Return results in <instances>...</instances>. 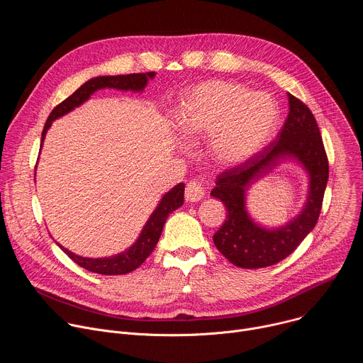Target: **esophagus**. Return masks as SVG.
Masks as SVG:
<instances>
[{"label":"esophagus","instance_id":"obj_1","mask_svg":"<svg viewBox=\"0 0 363 363\" xmlns=\"http://www.w3.org/2000/svg\"><path fill=\"white\" fill-rule=\"evenodd\" d=\"M203 198V188L199 182L191 181L185 188V199L188 202H196Z\"/></svg>","mask_w":363,"mask_h":363}]
</instances>
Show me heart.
Masks as SVG:
<instances>
[{
	"instance_id": "heart-1",
	"label": "heart",
	"mask_w": 363,
	"mask_h": 363,
	"mask_svg": "<svg viewBox=\"0 0 363 363\" xmlns=\"http://www.w3.org/2000/svg\"><path fill=\"white\" fill-rule=\"evenodd\" d=\"M277 115L266 93H251L238 83L206 82L185 97L177 125L188 140L210 138L208 152L216 164L235 167L266 145Z\"/></svg>"
}]
</instances>
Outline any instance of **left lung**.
I'll return each instance as SVG.
<instances>
[{"label": "left lung", "instance_id": "1", "mask_svg": "<svg viewBox=\"0 0 363 363\" xmlns=\"http://www.w3.org/2000/svg\"><path fill=\"white\" fill-rule=\"evenodd\" d=\"M289 96V115L277 135L264 150L244 164L217 177L211 196L223 201L227 220L214 234L218 251L241 269L273 266L290 255L319 220L329 178V164L319 126L301 100ZM281 160L297 162L309 177L308 198L302 213L283 228L266 229L246 211L245 195L255 181L268 174Z\"/></svg>", "mask_w": 363, "mask_h": 363}]
</instances>
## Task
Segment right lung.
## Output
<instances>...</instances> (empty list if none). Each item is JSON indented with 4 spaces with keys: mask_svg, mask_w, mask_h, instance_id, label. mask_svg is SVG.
<instances>
[{
    "mask_svg": "<svg viewBox=\"0 0 363 363\" xmlns=\"http://www.w3.org/2000/svg\"><path fill=\"white\" fill-rule=\"evenodd\" d=\"M155 77V72L149 73H133V74H122V76H99L87 80L84 84H82L72 96H69L66 100H63L60 105H57L53 111H51L50 116L47 118V122L44 125L43 133H41V146L45 138V133L48 128L51 126V122L67 115L73 109L79 108L83 103L97 90L100 89H116V90H132V91H142L149 82V79ZM184 189L185 185L179 182L175 185L171 191H168L160 201L158 206L147 218L143 230L140 231L138 240L125 251L112 255V257H101V258H90V257H82L77 255L67 248H65L62 244L56 242L72 260L79 264L80 267L105 276H116V274H126L138 269L146 258L150 255L153 248L157 247L161 233L164 230L165 221L171 213L178 210L184 203Z\"/></svg>",
    "mask_w": 363,
    "mask_h": 363,
    "instance_id": "1",
    "label": "right lung"
}]
</instances>
